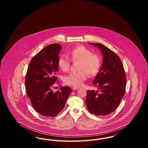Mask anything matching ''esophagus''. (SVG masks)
<instances>
[{
  "label": "esophagus",
  "instance_id": "34e87169",
  "mask_svg": "<svg viewBox=\"0 0 148 148\" xmlns=\"http://www.w3.org/2000/svg\"><path fill=\"white\" fill-rule=\"evenodd\" d=\"M72 89H73V90H77V89H79V88H78V87H75V86H73V87L72 88Z\"/></svg>",
  "mask_w": 148,
  "mask_h": 148
}]
</instances>
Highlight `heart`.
Wrapping results in <instances>:
<instances>
[{
  "mask_svg": "<svg viewBox=\"0 0 148 148\" xmlns=\"http://www.w3.org/2000/svg\"><path fill=\"white\" fill-rule=\"evenodd\" d=\"M69 55L73 62H79L77 73H71L63 77L65 84L79 87L88 78V74L96 75L101 66L100 56L92 53L90 50L84 46H77L71 50ZM71 60L68 56L62 54L58 60V65L61 71H66L71 66Z\"/></svg>",
  "mask_w": 148,
  "mask_h": 148,
  "instance_id": "b5f03b06",
  "label": "heart"
}]
</instances>
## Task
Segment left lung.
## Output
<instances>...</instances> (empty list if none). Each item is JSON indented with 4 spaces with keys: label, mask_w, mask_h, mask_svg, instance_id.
<instances>
[{
    "label": "left lung",
    "mask_w": 148,
    "mask_h": 148,
    "mask_svg": "<svg viewBox=\"0 0 148 148\" xmlns=\"http://www.w3.org/2000/svg\"><path fill=\"white\" fill-rule=\"evenodd\" d=\"M89 44L101 51L103 62L92 82L98 90H88L85 103L91 114L104 116L115 111L119 105L125 94L126 75L122 62L115 53L101 44Z\"/></svg>",
    "instance_id": "obj_1"
}]
</instances>
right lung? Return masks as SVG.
<instances>
[{"mask_svg":"<svg viewBox=\"0 0 148 148\" xmlns=\"http://www.w3.org/2000/svg\"><path fill=\"white\" fill-rule=\"evenodd\" d=\"M62 48L59 44H50L38 53L29 64L26 93L34 110L43 116H56L63 110L71 92L69 86H61L56 92L52 90L57 80L58 60Z\"/></svg>","mask_w":148,"mask_h":148,"instance_id":"right-lung-1","label":"right lung"}]
</instances>
